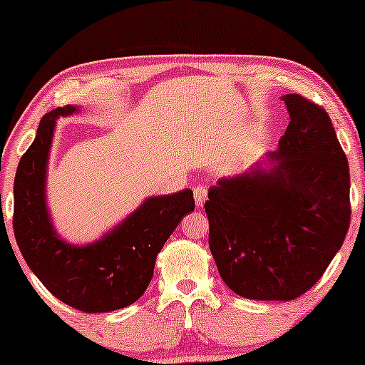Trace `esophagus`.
I'll return each instance as SVG.
<instances>
[{"instance_id":"1","label":"esophagus","mask_w":365,"mask_h":365,"mask_svg":"<svg viewBox=\"0 0 365 365\" xmlns=\"http://www.w3.org/2000/svg\"><path fill=\"white\" fill-rule=\"evenodd\" d=\"M194 199H196V206L202 207L204 202H206V199H207V189L202 186L194 187Z\"/></svg>"}]
</instances>
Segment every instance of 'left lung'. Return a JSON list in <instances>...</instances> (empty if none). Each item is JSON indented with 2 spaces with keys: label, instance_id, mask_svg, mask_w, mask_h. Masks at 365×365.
<instances>
[{
  "label": "left lung",
  "instance_id": "obj_1",
  "mask_svg": "<svg viewBox=\"0 0 365 365\" xmlns=\"http://www.w3.org/2000/svg\"><path fill=\"white\" fill-rule=\"evenodd\" d=\"M289 124L269 169L221 178L204 204L217 271L237 296L292 301L341 249L351 222V174L329 114L282 96Z\"/></svg>",
  "mask_w": 365,
  "mask_h": 365
}]
</instances>
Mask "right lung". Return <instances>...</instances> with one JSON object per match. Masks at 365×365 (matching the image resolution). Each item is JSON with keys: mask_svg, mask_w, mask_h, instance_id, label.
Listing matches in <instances>:
<instances>
[{"mask_svg": "<svg viewBox=\"0 0 365 365\" xmlns=\"http://www.w3.org/2000/svg\"><path fill=\"white\" fill-rule=\"evenodd\" d=\"M76 111L68 104L39 123L14 178L13 229L24 261L54 297L83 312H109L143 296L158 252L194 211V197L191 189L148 197L96 242L74 246L59 237L46 206V169L56 119Z\"/></svg>", "mask_w": 365, "mask_h": 365, "instance_id": "1", "label": "right lung"}]
</instances>
